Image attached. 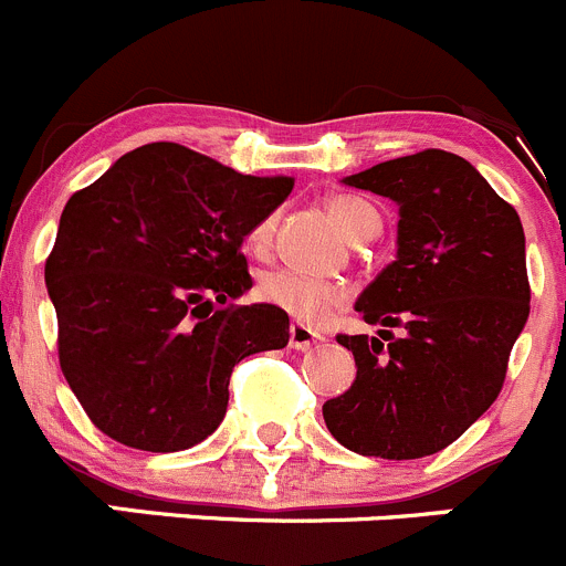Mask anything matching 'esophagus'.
Segmentation results:
<instances>
[{
	"mask_svg": "<svg viewBox=\"0 0 566 566\" xmlns=\"http://www.w3.org/2000/svg\"><path fill=\"white\" fill-rule=\"evenodd\" d=\"M316 342H322V336L316 331H311V327L300 325V322H292V327H289V344H292L294 349H308L314 347Z\"/></svg>",
	"mask_w": 566,
	"mask_h": 566,
	"instance_id": "34e87169",
	"label": "esophagus"
}]
</instances>
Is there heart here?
<instances>
[{
	"mask_svg": "<svg viewBox=\"0 0 566 566\" xmlns=\"http://www.w3.org/2000/svg\"><path fill=\"white\" fill-rule=\"evenodd\" d=\"M327 213L338 224V230L347 235L349 244H364V241L375 239L380 233V213L369 206L367 199L338 193V197L327 199ZM272 233L274 219H263V222H258L250 230L247 244H250V250L263 252L269 241H272ZM258 294L266 303L277 305L289 316L308 322V325H319L322 319H327L333 308H338L347 300V292L336 280L308 277V274L289 272V269L263 274L261 283H258Z\"/></svg>",
	"mask_w": 566,
	"mask_h": 566,
	"instance_id": "1",
	"label": "heart"
}]
</instances>
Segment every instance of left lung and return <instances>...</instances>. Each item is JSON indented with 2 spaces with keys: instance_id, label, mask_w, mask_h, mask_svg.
<instances>
[{
  "instance_id": "obj_1",
  "label": "left lung",
  "mask_w": 566,
  "mask_h": 566,
  "mask_svg": "<svg viewBox=\"0 0 566 566\" xmlns=\"http://www.w3.org/2000/svg\"><path fill=\"white\" fill-rule=\"evenodd\" d=\"M397 206V258L355 300L377 336H338L353 349V386L322 406L338 444L408 461L453 444L494 400L528 322L525 233L486 177L444 149L344 177ZM389 326H402L395 339Z\"/></svg>"
}]
</instances>
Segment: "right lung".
I'll return each instance as SVG.
<instances>
[{
  "mask_svg": "<svg viewBox=\"0 0 566 566\" xmlns=\"http://www.w3.org/2000/svg\"><path fill=\"white\" fill-rule=\"evenodd\" d=\"M292 188L158 142L72 193L44 274L61 369L102 433L193 448L224 419L235 364L286 347V311L230 300L252 289L241 244Z\"/></svg>",
  "mask_w": 566,
  "mask_h": 566,
  "instance_id": "add662e5",
  "label": "right lung"
}]
</instances>
